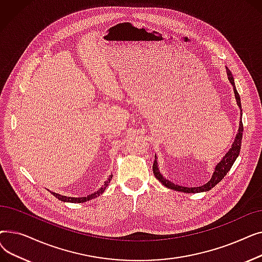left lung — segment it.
<instances>
[{
	"instance_id": "8db88e82",
	"label": "left lung",
	"mask_w": 262,
	"mask_h": 262,
	"mask_svg": "<svg viewBox=\"0 0 262 262\" xmlns=\"http://www.w3.org/2000/svg\"><path fill=\"white\" fill-rule=\"evenodd\" d=\"M226 72H227L228 80L230 81V84H231L232 87H233V92H235L237 104H238V106L240 107V110H241V113H242L240 95H239V93H238V91H237V89H236L235 80H233V76H232V74H231L229 69H227V68H226ZM241 117H242V114H241ZM242 132H243V124H242V118H241V121H240V123H239V129H238V133H237V135H236L235 141H233L231 147L229 148V150L226 153V155L223 157V159H222L221 161H220V162L216 164V166H215L214 172H213V174H212L211 180H210L207 184H205V185H203V186H201V187H192V188L175 185L174 183L168 181L167 178H164V177L161 175V173L159 172L156 155H155V161H154V164H153V171H154L155 177L157 178V180H158L163 186H166L167 188H170V189L175 190V191L185 192V193H198V192L209 191V190L212 189L216 184H219L220 182H221V181L223 180V178L225 177V175L228 173V171L231 169L233 162L236 161L237 157L239 156V154H240V148H241V141H242Z\"/></svg>"
}]
</instances>
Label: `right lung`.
<instances>
[{
	"label": "right lung",
	"instance_id": "1",
	"mask_svg": "<svg viewBox=\"0 0 262 262\" xmlns=\"http://www.w3.org/2000/svg\"><path fill=\"white\" fill-rule=\"evenodd\" d=\"M112 178H113V175H110V176L108 177V180L104 183V186H102L98 191L93 192L92 194H89V195H87V196H82V198H71V196H64V195L58 194V193H56V192H51V193H52L55 198H57L59 201H61V202H70V203H85V202H87V201H90V200H92V199L98 198L100 194H102L103 192L105 191L106 187L108 186V184L110 183V180H112Z\"/></svg>",
	"mask_w": 262,
	"mask_h": 262
}]
</instances>
